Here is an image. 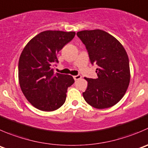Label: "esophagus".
Wrapping results in <instances>:
<instances>
[{"label":"esophagus","instance_id":"34e87169","mask_svg":"<svg viewBox=\"0 0 148 148\" xmlns=\"http://www.w3.org/2000/svg\"><path fill=\"white\" fill-rule=\"evenodd\" d=\"M81 78H82V76L79 75V74H78V75H77V76H74V80L80 79H81Z\"/></svg>","mask_w":148,"mask_h":148}]
</instances>
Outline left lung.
Instances as JSON below:
<instances>
[{
    "label": "left lung",
    "mask_w": 148,
    "mask_h": 148,
    "mask_svg": "<svg viewBox=\"0 0 148 148\" xmlns=\"http://www.w3.org/2000/svg\"><path fill=\"white\" fill-rule=\"evenodd\" d=\"M88 52L90 62L97 65V78H85V101L97 109L114 106L121 100L130 82V61L123 45L114 36L101 29L77 33Z\"/></svg>",
    "instance_id": "1"
}]
</instances>
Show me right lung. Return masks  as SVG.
<instances>
[{
  "label": "right lung",
  "mask_w": 148,
  "mask_h": 148,
  "mask_svg": "<svg viewBox=\"0 0 148 148\" xmlns=\"http://www.w3.org/2000/svg\"><path fill=\"white\" fill-rule=\"evenodd\" d=\"M74 32L48 30L26 45L18 61V82L27 100L36 108L53 111L63 106L67 89L74 84L71 75L54 74L56 55L74 38Z\"/></svg>",
  "instance_id": "obj_1"
}]
</instances>
